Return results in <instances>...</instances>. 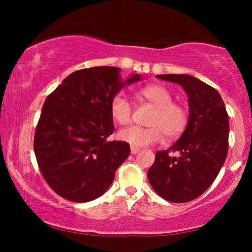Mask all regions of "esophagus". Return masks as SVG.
Wrapping results in <instances>:
<instances>
[{
    "label": "esophagus",
    "mask_w": 252,
    "mask_h": 252,
    "mask_svg": "<svg viewBox=\"0 0 252 252\" xmlns=\"http://www.w3.org/2000/svg\"><path fill=\"white\" fill-rule=\"evenodd\" d=\"M140 148H137V147H131V148H130V152H131V154H137L138 152H140Z\"/></svg>",
    "instance_id": "obj_1"
}]
</instances>
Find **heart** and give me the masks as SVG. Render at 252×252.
Instances as JSON below:
<instances>
[{
    "mask_svg": "<svg viewBox=\"0 0 252 252\" xmlns=\"http://www.w3.org/2000/svg\"><path fill=\"white\" fill-rule=\"evenodd\" d=\"M138 94L155 106V112L149 120L150 126H130L121 130L118 134L121 140L132 147H146L160 142L163 134L174 138L184 132L189 122V111L181 104L173 102V94L166 86L160 84L144 86ZM110 114L117 124L126 126L131 122V103L124 94H116L110 103Z\"/></svg>",
    "mask_w": 252,
    "mask_h": 252,
    "instance_id": "1",
    "label": "heart"
}]
</instances>
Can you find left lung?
<instances>
[{"instance_id":"1","label":"left lung","mask_w":252,"mask_h":252,"mask_svg":"<svg viewBox=\"0 0 252 252\" xmlns=\"http://www.w3.org/2000/svg\"><path fill=\"white\" fill-rule=\"evenodd\" d=\"M189 96V117L184 134L155 155L148 180L161 198L187 202L200 196L215 181L228 150V116L216 89L189 74H161ZM178 151V157L170 152Z\"/></svg>"}]
</instances>
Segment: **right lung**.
Returning <instances> with one entry per match:
<instances>
[{"label":"right lung","instance_id":"right-lung-1","mask_svg":"<svg viewBox=\"0 0 252 252\" xmlns=\"http://www.w3.org/2000/svg\"><path fill=\"white\" fill-rule=\"evenodd\" d=\"M120 68H84L71 73L43 103L34 136L40 172L57 194L74 202L94 200L106 192L115 172L130 154L129 143L106 141L114 132L110 103L123 82Z\"/></svg>","mask_w":252,"mask_h":252}]
</instances>
